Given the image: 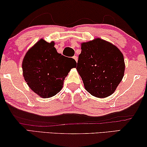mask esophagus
Instances as JSON below:
<instances>
[{"label": "esophagus", "instance_id": "34e87169", "mask_svg": "<svg viewBox=\"0 0 147 147\" xmlns=\"http://www.w3.org/2000/svg\"><path fill=\"white\" fill-rule=\"evenodd\" d=\"M73 59H74V60H75L76 62H77V61H78V57H76V56H74V57H73Z\"/></svg>", "mask_w": 147, "mask_h": 147}]
</instances>
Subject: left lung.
<instances>
[{"mask_svg":"<svg viewBox=\"0 0 147 147\" xmlns=\"http://www.w3.org/2000/svg\"><path fill=\"white\" fill-rule=\"evenodd\" d=\"M125 69L123 53L112 43L98 38L81 44L76 70L92 96L105 98L112 94L123 79Z\"/></svg>","mask_w":147,"mask_h":147,"instance_id":"obj_1","label":"left lung"}]
</instances>
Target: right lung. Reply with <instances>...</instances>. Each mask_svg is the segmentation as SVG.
<instances>
[{
	"label": "right lung",
	"instance_id": "1",
	"mask_svg": "<svg viewBox=\"0 0 147 147\" xmlns=\"http://www.w3.org/2000/svg\"><path fill=\"white\" fill-rule=\"evenodd\" d=\"M55 42L40 39L27 51L22 61L24 80L33 92L42 98H49L61 91L64 80L75 60L57 53Z\"/></svg>",
	"mask_w": 147,
	"mask_h": 147
}]
</instances>
